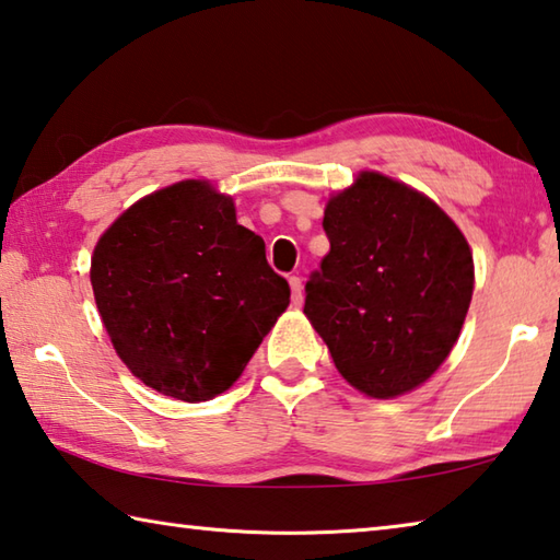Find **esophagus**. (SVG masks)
I'll list each match as a JSON object with an SVG mask.
<instances>
[{"instance_id":"obj_1","label":"esophagus","mask_w":560,"mask_h":560,"mask_svg":"<svg viewBox=\"0 0 560 560\" xmlns=\"http://www.w3.org/2000/svg\"><path fill=\"white\" fill-rule=\"evenodd\" d=\"M289 283H291V301H293V306H301V303H303L301 277H289Z\"/></svg>"}]
</instances>
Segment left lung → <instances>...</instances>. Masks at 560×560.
<instances>
[{
	"label": "left lung",
	"mask_w": 560,
	"mask_h": 560,
	"mask_svg": "<svg viewBox=\"0 0 560 560\" xmlns=\"http://www.w3.org/2000/svg\"><path fill=\"white\" fill-rule=\"evenodd\" d=\"M330 252L306 283L313 328L354 389L392 399L448 358L472 299V252L455 222L421 196L364 171L328 200Z\"/></svg>",
	"instance_id": "obj_1"
}]
</instances>
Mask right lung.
Instances as JSON below:
<instances>
[{
    "mask_svg": "<svg viewBox=\"0 0 560 560\" xmlns=\"http://www.w3.org/2000/svg\"><path fill=\"white\" fill-rule=\"evenodd\" d=\"M90 281L121 362L180 401L230 389L291 296L264 240L206 180L174 183L119 215Z\"/></svg>",
    "mask_w": 560,
    "mask_h": 560,
    "instance_id": "obj_1",
    "label": "right lung"
}]
</instances>
